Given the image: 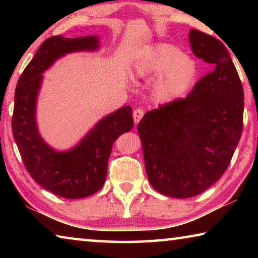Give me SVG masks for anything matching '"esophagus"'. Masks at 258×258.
I'll use <instances>...</instances> for the list:
<instances>
[{
  "label": "esophagus",
  "mask_w": 258,
  "mask_h": 258,
  "mask_svg": "<svg viewBox=\"0 0 258 258\" xmlns=\"http://www.w3.org/2000/svg\"><path fill=\"white\" fill-rule=\"evenodd\" d=\"M143 115H145V110H143V109H141V108H138V109H135V110L133 111V118H134V123H135V124H138L139 121L142 119Z\"/></svg>",
  "instance_id": "1"
}]
</instances>
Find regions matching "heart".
Returning a JSON list of instances; mask_svg holds the SVG:
<instances>
[{
  "label": "heart",
  "instance_id": "b5f03b06",
  "mask_svg": "<svg viewBox=\"0 0 258 258\" xmlns=\"http://www.w3.org/2000/svg\"><path fill=\"white\" fill-rule=\"evenodd\" d=\"M133 75L137 78L158 75L154 83L155 97L167 102L190 90L197 76V66L178 47L163 43L140 56L133 66Z\"/></svg>",
  "mask_w": 258,
  "mask_h": 258
}]
</instances>
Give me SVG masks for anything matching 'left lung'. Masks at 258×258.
<instances>
[{"label": "left lung", "instance_id": "left-lung-1", "mask_svg": "<svg viewBox=\"0 0 258 258\" xmlns=\"http://www.w3.org/2000/svg\"><path fill=\"white\" fill-rule=\"evenodd\" d=\"M189 40L214 69L189 95L146 112L138 126L150 184L173 198L195 197L220 180L243 127V90L226 47L197 29Z\"/></svg>", "mask_w": 258, "mask_h": 258}]
</instances>
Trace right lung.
Here are the masks:
<instances>
[{"label":"right lung","instance_id":"right-lung-1","mask_svg":"<svg viewBox=\"0 0 258 258\" xmlns=\"http://www.w3.org/2000/svg\"><path fill=\"white\" fill-rule=\"evenodd\" d=\"M99 47L97 36L67 38L58 35L42 43L16 87L12 133L29 175L45 190L68 199L85 198L101 189L109 156L117 138L133 127L132 108L104 117L69 151H55L43 141L36 125V99L42 74L69 52Z\"/></svg>","mask_w":258,"mask_h":258}]
</instances>
